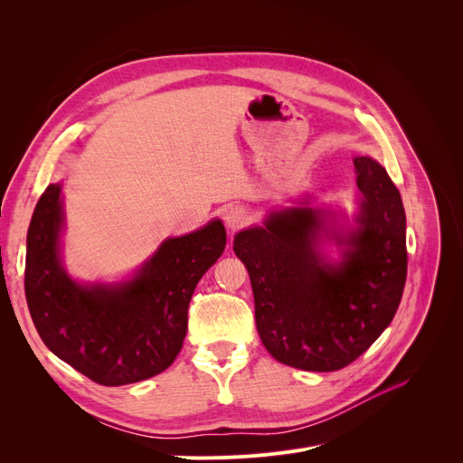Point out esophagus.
Segmentation results:
<instances>
[{
	"instance_id": "esophagus-1",
	"label": "esophagus",
	"mask_w": 463,
	"mask_h": 463,
	"mask_svg": "<svg viewBox=\"0 0 463 463\" xmlns=\"http://www.w3.org/2000/svg\"><path fill=\"white\" fill-rule=\"evenodd\" d=\"M248 212L246 208L241 206H231L227 212H225V225L231 229V231H238L244 227L248 223Z\"/></svg>"
}]
</instances>
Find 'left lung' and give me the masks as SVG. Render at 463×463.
I'll list each match as a JSON object with an SVG mask.
<instances>
[{"instance_id":"1","label":"left lung","mask_w":463,"mask_h":463,"mask_svg":"<svg viewBox=\"0 0 463 463\" xmlns=\"http://www.w3.org/2000/svg\"><path fill=\"white\" fill-rule=\"evenodd\" d=\"M362 194L358 227L339 236L344 260L325 262L317 251L330 234V212L283 208L234 236L255 298L260 342L278 362L306 372L342 370L391 325L405 278V210L398 187L372 157H354Z\"/></svg>"}]
</instances>
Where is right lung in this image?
<instances>
[{"instance_id": "add662e5", "label": "right lung", "mask_w": 463, "mask_h": 463, "mask_svg": "<svg viewBox=\"0 0 463 463\" xmlns=\"http://www.w3.org/2000/svg\"><path fill=\"white\" fill-rule=\"evenodd\" d=\"M60 184L44 189L28 229L24 288L41 339L69 366L105 386L161 373L184 345L194 287L225 250L223 223L213 219L165 240L131 281L80 285L60 259Z\"/></svg>"}]
</instances>
